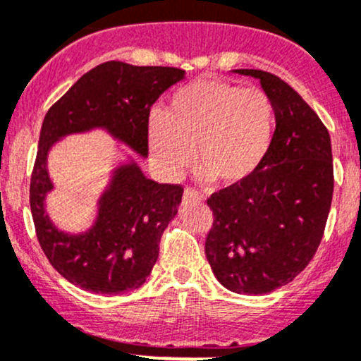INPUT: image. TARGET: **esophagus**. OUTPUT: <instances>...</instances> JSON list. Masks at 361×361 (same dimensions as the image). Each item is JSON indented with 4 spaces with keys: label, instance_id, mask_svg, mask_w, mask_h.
Listing matches in <instances>:
<instances>
[{
    "label": "esophagus",
    "instance_id": "34e87169",
    "mask_svg": "<svg viewBox=\"0 0 361 361\" xmlns=\"http://www.w3.org/2000/svg\"><path fill=\"white\" fill-rule=\"evenodd\" d=\"M183 197L187 200H195V202H202L204 200V195L200 193L199 190H195V188H187L183 193Z\"/></svg>",
    "mask_w": 361,
    "mask_h": 361
}]
</instances>
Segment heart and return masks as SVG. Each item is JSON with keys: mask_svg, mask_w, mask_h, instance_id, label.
<instances>
[{"mask_svg": "<svg viewBox=\"0 0 361 361\" xmlns=\"http://www.w3.org/2000/svg\"><path fill=\"white\" fill-rule=\"evenodd\" d=\"M275 133L270 94L219 79H197L171 94L166 112H152L149 142L162 173L176 176L197 161L221 183L247 180Z\"/></svg>", "mask_w": 361, "mask_h": 361, "instance_id": "heart-1", "label": "heart"}]
</instances>
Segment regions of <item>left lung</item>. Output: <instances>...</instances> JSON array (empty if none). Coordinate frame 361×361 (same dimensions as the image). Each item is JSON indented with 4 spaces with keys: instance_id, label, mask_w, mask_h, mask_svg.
I'll return each instance as SVG.
<instances>
[{
    "instance_id": "obj_1",
    "label": "left lung",
    "mask_w": 361,
    "mask_h": 361,
    "mask_svg": "<svg viewBox=\"0 0 361 361\" xmlns=\"http://www.w3.org/2000/svg\"><path fill=\"white\" fill-rule=\"evenodd\" d=\"M235 72L259 79L275 107L276 128L259 168L207 199L212 226L206 257L228 290L268 294L305 270L324 238L334 193L331 136L279 75Z\"/></svg>"
}]
</instances>
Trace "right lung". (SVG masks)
<instances>
[{"mask_svg": "<svg viewBox=\"0 0 361 361\" xmlns=\"http://www.w3.org/2000/svg\"><path fill=\"white\" fill-rule=\"evenodd\" d=\"M183 75L185 71L176 67H138L111 60L81 75L44 116L30 174V212L44 256L63 279L81 289L121 294L143 286L183 187L149 180L136 164L123 166L102 195L93 228L81 235L63 233L44 212V197L53 188L47 171L48 150L71 133L105 128L145 157L150 107Z\"/></svg>", "mask_w": 361, "mask_h": 361, "instance_id": "1", "label": "right lung"}]
</instances>
